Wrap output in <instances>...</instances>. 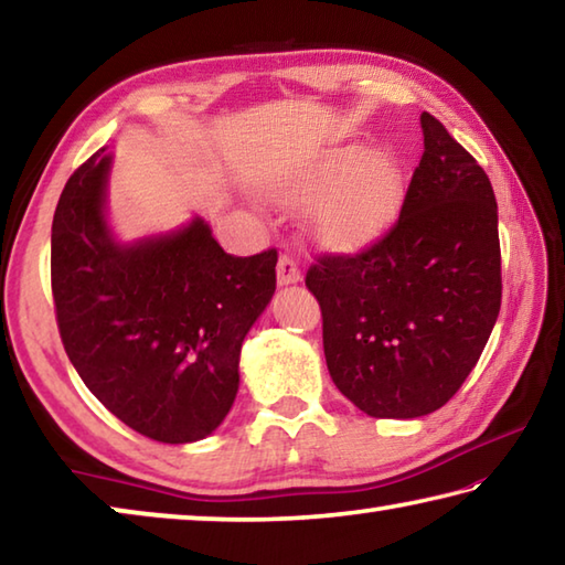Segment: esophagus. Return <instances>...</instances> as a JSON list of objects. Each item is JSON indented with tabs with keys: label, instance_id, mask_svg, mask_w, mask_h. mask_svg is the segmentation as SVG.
<instances>
[{
	"label": "esophagus",
	"instance_id": "34e87169",
	"mask_svg": "<svg viewBox=\"0 0 565 565\" xmlns=\"http://www.w3.org/2000/svg\"><path fill=\"white\" fill-rule=\"evenodd\" d=\"M276 279H279V286H289V284H296L301 281V269L299 264H296L291 256H281L279 264H276Z\"/></svg>",
	"mask_w": 565,
	"mask_h": 565
}]
</instances>
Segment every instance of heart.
<instances>
[{
	"mask_svg": "<svg viewBox=\"0 0 565 565\" xmlns=\"http://www.w3.org/2000/svg\"><path fill=\"white\" fill-rule=\"evenodd\" d=\"M276 196L317 206L309 236L323 252L359 254L396 224L406 202V171L394 154H371L363 145L331 147L286 174Z\"/></svg>",
	"mask_w": 565,
	"mask_h": 565,
	"instance_id": "1",
	"label": "heart"
}]
</instances>
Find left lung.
Masks as SVG:
<instances>
[{"mask_svg": "<svg viewBox=\"0 0 565 565\" xmlns=\"http://www.w3.org/2000/svg\"><path fill=\"white\" fill-rule=\"evenodd\" d=\"M424 157L391 232L306 271L333 384L374 418H418L451 398L501 309L499 209L491 181L431 114Z\"/></svg>", "mask_w": 565, "mask_h": 565, "instance_id": "left-lung-1", "label": "left lung"}]
</instances>
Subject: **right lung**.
Listing matches in <instances>:
<instances>
[{"label":"right lung","mask_w":565,"mask_h":565,"mask_svg":"<svg viewBox=\"0 0 565 565\" xmlns=\"http://www.w3.org/2000/svg\"><path fill=\"white\" fill-rule=\"evenodd\" d=\"M111 157L74 171L52 222L56 327L76 374L159 444L206 438L238 391V356L276 291V248L232 256L204 218L119 244L104 216Z\"/></svg>","instance_id":"right-lung-1"}]
</instances>
